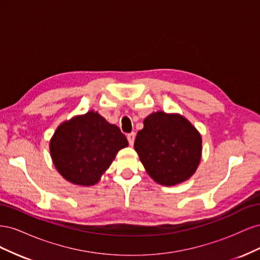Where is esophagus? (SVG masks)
Listing matches in <instances>:
<instances>
[{
    "label": "esophagus",
    "instance_id": "1",
    "mask_svg": "<svg viewBox=\"0 0 260 260\" xmlns=\"http://www.w3.org/2000/svg\"><path fill=\"white\" fill-rule=\"evenodd\" d=\"M127 139H128L129 144H130V145H133V143H135V139H136V133H135V132L129 133V135L127 136Z\"/></svg>",
    "mask_w": 260,
    "mask_h": 260
}]
</instances>
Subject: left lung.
<instances>
[{"label": "left lung", "mask_w": 260, "mask_h": 260, "mask_svg": "<svg viewBox=\"0 0 260 260\" xmlns=\"http://www.w3.org/2000/svg\"><path fill=\"white\" fill-rule=\"evenodd\" d=\"M135 141V149L147 174L161 185H176L190 179L199 167L202 137L179 114L153 113Z\"/></svg>", "instance_id": "obj_1"}]
</instances>
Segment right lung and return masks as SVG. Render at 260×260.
<instances>
[{
    "mask_svg": "<svg viewBox=\"0 0 260 260\" xmlns=\"http://www.w3.org/2000/svg\"><path fill=\"white\" fill-rule=\"evenodd\" d=\"M128 146L127 138L96 112L64 121L50 142L54 166L69 182L89 186L98 183L116 154Z\"/></svg>",
    "mask_w": 260,
    "mask_h": 260,
    "instance_id": "right-lung-1",
    "label": "right lung"
}]
</instances>
